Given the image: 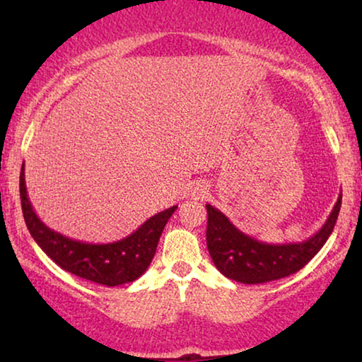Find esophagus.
<instances>
[{"label": "esophagus", "mask_w": 362, "mask_h": 362, "mask_svg": "<svg viewBox=\"0 0 362 362\" xmlns=\"http://www.w3.org/2000/svg\"><path fill=\"white\" fill-rule=\"evenodd\" d=\"M204 192H206V187H204V186H199V187H197V196L204 194Z\"/></svg>", "instance_id": "1"}]
</instances>
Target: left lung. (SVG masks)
Instances as JSON below:
<instances>
[{
	"instance_id": "obj_1",
	"label": "left lung",
	"mask_w": 362,
	"mask_h": 362,
	"mask_svg": "<svg viewBox=\"0 0 362 362\" xmlns=\"http://www.w3.org/2000/svg\"><path fill=\"white\" fill-rule=\"evenodd\" d=\"M341 197L323 227L310 239L295 244H265L237 229L214 206L207 209V250L216 269L227 279L247 285L267 284L296 274L321 250L334 229Z\"/></svg>"
}]
</instances>
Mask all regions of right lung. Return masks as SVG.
Here are the masks:
<instances>
[{"label": "right lung", "mask_w": 362, "mask_h": 362, "mask_svg": "<svg viewBox=\"0 0 362 362\" xmlns=\"http://www.w3.org/2000/svg\"><path fill=\"white\" fill-rule=\"evenodd\" d=\"M23 216L36 244L66 272L107 286H118L145 274L155 257L166 222L177 206L158 212L125 239L110 244H87L49 229L34 212L24 181V163L19 176Z\"/></svg>", "instance_id": "add662e5"}]
</instances>
